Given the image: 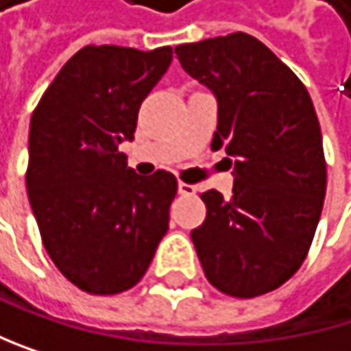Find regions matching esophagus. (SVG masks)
<instances>
[{"mask_svg": "<svg viewBox=\"0 0 351 351\" xmlns=\"http://www.w3.org/2000/svg\"><path fill=\"white\" fill-rule=\"evenodd\" d=\"M178 192L184 197H190V195H195L197 188L192 186V184H186V182H178Z\"/></svg>", "mask_w": 351, "mask_h": 351, "instance_id": "esophagus-1", "label": "esophagus"}]
</instances>
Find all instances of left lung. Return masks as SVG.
Returning <instances> with one entry per match:
<instances>
[{"mask_svg":"<svg viewBox=\"0 0 351 351\" xmlns=\"http://www.w3.org/2000/svg\"><path fill=\"white\" fill-rule=\"evenodd\" d=\"M182 69L213 92L211 146L232 156V197L201 195L207 217L190 232L207 280L249 300L287 282L308 255L322 213L326 163L306 85L247 33L176 47Z\"/></svg>","mask_w":351,"mask_h":351,"instance_id":"obj_1","label":"left lung"}]
</instances>
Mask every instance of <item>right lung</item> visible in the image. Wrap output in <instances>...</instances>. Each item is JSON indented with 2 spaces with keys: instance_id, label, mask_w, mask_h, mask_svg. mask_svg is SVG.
<instances>
[{
  "instance_id": "1",
  "label": "right lung",
  "mask_w": 351,
  "mask_h": 351,
  "mask_svg": "<svg viewBox=\"0 0 351 351\" xmlns=\"http://www.w3.org/2000/svg\"><path fill=\"white\" fill-rule=\"evenodd\" d=\"M171 58L169 45H87L33 110L29 203L47 255L85 293L132 289L169 228L178 180L138 176L119 144L134 140L140 104Z\"/></svg>"
}]
</instances>
